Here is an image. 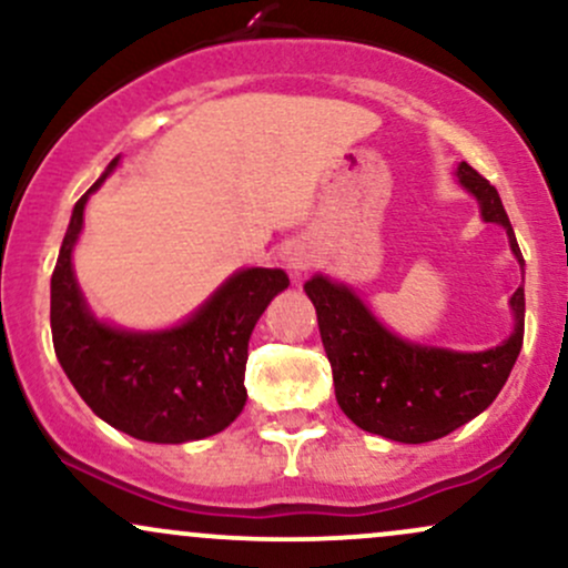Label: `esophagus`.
<instances>
[{
  "instance_id": "obj_1",
  "label": "esophagus",
  "mask_w": 568,
  "mask_h": 568,
  "mask_svg": "<svg viewBox=\"0 0 568 568\" xmlns=\"http://www.w3.org/2000/svg\"><path fill=\"white\" fill-rule=\"evenodd\" d=\"M291 266H293V270H306V262H304L302 256H298V253H293V256H291Z\"/></svg>"
}]
</instances>
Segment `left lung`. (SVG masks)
<instances>
[{"mask_svg": "<svg viewBox=\"0 0 568 568\" xmlns=\"http://www.w3.org/2000/svg\"><path fill=\"white\" fill-rule=\"evenodd\" d=\"M456 175L478 197L484 219L505 226L515 258L524 264L497 189L467 162H462ZM304 291L317 310L338 406L361 429L397 443L438 440L475 419L505 387L524 347V288L510 298L515 312L510 338L486 352L403 342L376 323L355 293L321 275L312 277Z\"/></svg>", "mask_w": 568, "mask_h": 568, "instance_id": "left-lung-1", "label": "left lung"}]
</instances>
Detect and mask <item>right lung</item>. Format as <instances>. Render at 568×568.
Segmentation results:
<instances>
[{
    "instance_id": "1",
    "label": "right lung",
    "mask_w": 568,
    "mask_h": 568,
    "mask_svg": "<svg viewBox=\"0 0 568 568\" xmlns=\"http://www.w3.org/2000/svg\"><path fill=\"white\" fill-rule=\"evenodd\" d=\"M103 179L106 173L90 192ZM88 194L77 200L50 280L53 347L69 382L103 422L139 440L186 443L221 433L245 406L253 325L288 288V277L283 270L237 272L192 321L160 334H130L98 323L71 270Z\"/></svg>"
}]
</instances>
